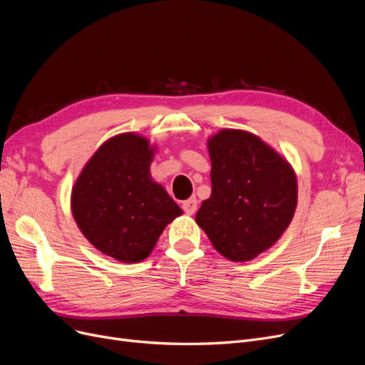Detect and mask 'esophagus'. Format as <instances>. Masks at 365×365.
<instances>
[{
	"label": "esophagus",
	"instance_id": "34e87169",
	"mask_svg": "<svg viewBox=\"0 0 365 365\" xmlns=\"http://www.w3.org/2000/svg\"><path fill=\"white\" fill-rule=\"evenodd\" d=\"M182 208L186 215H189V216L194 215L197 212V198L194 197V198H189V200L183 201Z\"/></svg>",
	"mask_w": 365,
	"mask_h": 365
}]
</instances>
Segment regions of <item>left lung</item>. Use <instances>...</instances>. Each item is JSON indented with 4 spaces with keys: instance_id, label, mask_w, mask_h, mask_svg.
Masks as SVG:
<instances>
[{
    "instance_id": "obj_1",
    "label": "left lung",
    "mask_w": 365,
    "mask_h": 365,
    "mask_svg": "<svg viewBox=\"0 0 365 365\" xmlns=\"http://www.w3.org/2000/svg\"><path fill=\"white\" fill-rule=\"evenodd\" d=\"M212 195L195 216L216 250L252 260L289 227L297 205L292 165L255 134L222 130L208 139Z\"/></svg>"
}]
</instances>
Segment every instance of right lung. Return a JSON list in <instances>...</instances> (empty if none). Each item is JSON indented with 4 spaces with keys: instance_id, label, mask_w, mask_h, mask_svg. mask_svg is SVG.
<instances>
[{
    "instance_id": "1",
    "label": "right lung",
    "mask_w": 365,
    "mask_h": 365,
    "mask_svg": "<svg viewBox=\"0 0 365 365\" xmlns=\"http://www.w3.org/2000/svg\"><path fill=\"white\" fill-rule=\"evenodd\" d=\"M153 150L138 134H118L96 150L72 189V215L80 231L120 262L146 259L164 227L182 215L150 178Z\"/></svg>"
}]
</instances>
